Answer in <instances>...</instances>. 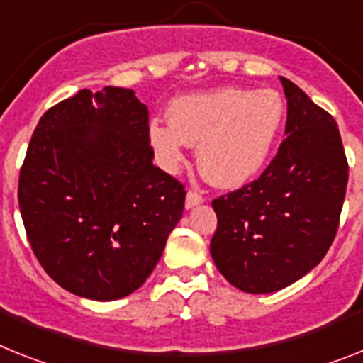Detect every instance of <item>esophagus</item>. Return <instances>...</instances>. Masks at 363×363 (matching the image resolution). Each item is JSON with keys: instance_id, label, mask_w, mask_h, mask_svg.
Here are the masks:
<instances>
[{"instance_id": "34e87169", "label": "esophagus", "mask_w": 363, "mask_h": 363, "mask_svg": "<svg viewBox=\"0 0 363 363\" xmlns=\"http://www.w3.org/2000/svg\"><path fill=\"white\" fill-rule=\"evenodd\" d=\"M203 201H205L203 194H199V191H196V190H190L186 194V208H194V206L201 205Z\"/></svg>"}]
</instances>
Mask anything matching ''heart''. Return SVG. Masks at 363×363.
Returning a JSON list of instances; mask_svg holds the SVG:
<instances>
[{"mask_svg":"<svg viewBox=\"0 0 363 363\" xmlns=\"http://www.w3.org/2000/svg\"><path fill=\"white\" fill-rule=\"evenodd\" d=\"M284 116L275 90L219 88L175 99L169 123H149V142L169 169L181 164L186 144H199L203 175L212 184L236 188L262 172Z\"/></svg>","mask_w":363,"mask_h":363,"instance_id":"1","label":"heart"}]
</instances>
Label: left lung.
I'll list each match as a JSON object with an SVG mask.
<instances>
[{"label": "left lung", "mask_w": 363, "mask_h": 363, "mask_svg": "<svg viewBox=\"0 0 363 363\" xmlns=\"http://www.w3.org/2000/svg\"><path fill=\"white\" fill-rule=\"evenodd\" d=\"M286 138L258 179L212 201L210 252L247 294H271L318 266L336 238L349 164L336 120L290 79Z\"/></svg>", "instance_id": "8db88e82"}]
</instances>
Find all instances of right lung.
Instances as JSON below:
<instances>
[{
  "mask_svg": "<svg viewBox=\"0 0 363 363\" xmlns=\"http://www.w3.org/2000/svg\"><path fill=\"white\" fill-rule=\"evenodd\" d=\"M184 199V184L153 164L147 106L120 86L79 90L45 111L18 182L40 266L64 290L94 301L144 284Z\"/></svg>",
  "mask_w": 363,
  "mask_h": 363,
  "instance_id": "obj_1",
  "label": "right lung"
}]
</instances>
